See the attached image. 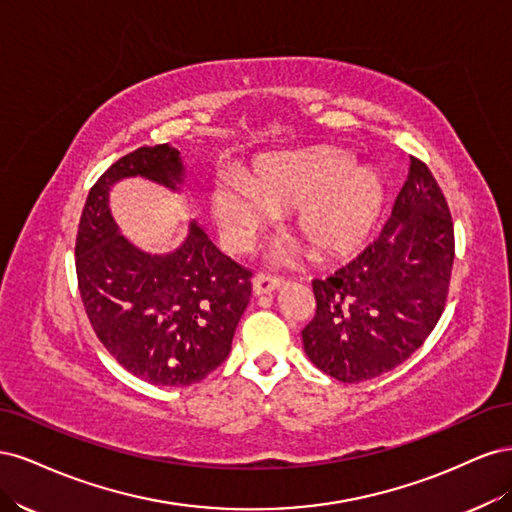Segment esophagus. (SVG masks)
<instances>
[{"label":"esophagus","mask_w":512,"mask_h":512,"mask_svg":"<svg viewBox=\"0 0 512 512\" xmlns=\"http://www.w3.org/2000/svg\"><path fill=\"white\" fill-rule=\"evenodd\" d=\"M280 286H282V277L269 275V273H258L254 280H252L254 294H269V292H273L275 288H280Z\"/></svg>","instance_id":"1"}]
</instances>
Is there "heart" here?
I'll list each match as a JSON object with an SVG mask.
<instances>
[{"label":"heart","instance_id":"b5f03b06","mask_svg":"<svg viewBox=\"0 0 512 512\" xmlns=\"http://www.w3.org/2000/svg\"><path fill=\"white\" fill-rule=\"evenodd\" d=\"M382 177L335 147L275 153L256 164L252 185L226 179L213 192L215 220L245 241L273 211L292 210V230L320 258L346 256L380 218Z\"/></svg>","mask_w":512,"mask_h":512}]
</instances>
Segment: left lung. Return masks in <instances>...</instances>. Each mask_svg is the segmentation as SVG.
Segmentation results:
<instances>
[{
    "mask_svg": "<svg viewBox=\"0 0 512 512\" xmlns=\"http://www.w3.org/2000/svg\"><path fill=\"white\" fill-rule=\"evenodd\" d=\"M453 260L446 198L427 164L410 156L382 235L327 280L312 282L316 314L301 331L309 361L352 384L410 359L444 312Z\"/></svg>",
    "mask_w": 512,
    "mask_h": 512,
    "instance_id": "1",
    "label": "left lung"
}]
</instances>
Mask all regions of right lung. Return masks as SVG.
Returning a JSON list of instances; mask_svg holds the SVG:
<instances>
[{
	"instance_id": "1",
	"label": "right lung",
	"mask_w": 512,
	"mask_h": 512,
	"mask_svg": "<svg viewBox=\"0 0 512 512\" xmlns=\"http://www.w3.org/2000/svg\"><path fill=\"white\" fill-rule=\"evenodd\" d=\"M128 177L179 192L181 153L170 145L136 149L89 190L74 250L81 299L102 346L123 369L158 386H188L228 356L252 297V271L222 254L194 220L175 252L138 250L108 207V192Z\"/></svg>"
}]
</instances>
